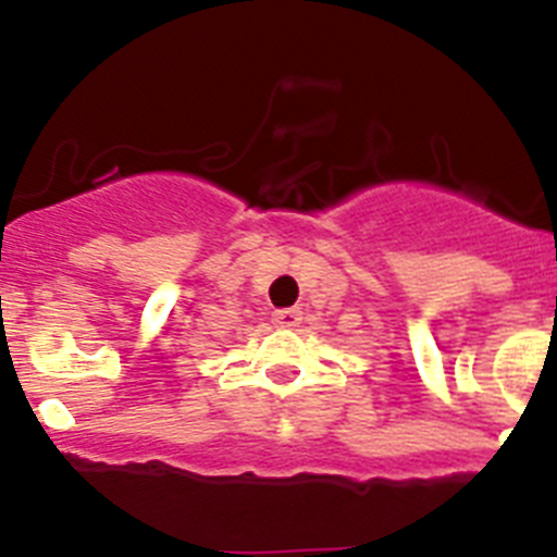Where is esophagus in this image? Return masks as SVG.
Listing matches in <instances>:
<instances>
[{
    "mask_svg": "<svg viewBox=\"0 0 557 557\" xmlns=\"http://www.w3.org/2000/svg\"><path fill=\"white\" fill-rule=\"evenodd\" d=\"M300 323V309H275L273 325L275 329H295Z\"/></svg>",
    "mask_w": 557,
    "mask_h": 557,
    "instance_id": "34e87169",
    "label": "esophagus"
}]
</instances>
